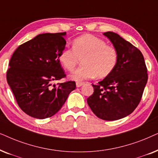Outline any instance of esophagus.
Wrapping results in <instances>:
<instances>
[{
	"label": "esophagus",
	"mask_w": 158,
	"mask_h": 158,
	"mask_svg": "<svg viewBox=\"0 0 158 158\" xmlns=\"http://www.w3.org/2000/svg\"><path fill=\"white\" fill-rule=\"evenodd\" d=\"M85 85V82H81V81H77V83H76V85H77V87H80L81 86H82Z\"/></svg>",
	"instance_id": "obj_1"
}]
</instances>
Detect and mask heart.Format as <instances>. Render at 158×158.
<instances>
[{
    "label": "heart",
    "mask_w": 158,
    "mask_h": 158,
    "mask_svg": "<svg viewBox=\"0 0 158 158\" xmlns=\"http://www.w3.org/2000/svg\"><path fill=\"white\" fill-rule=\"evenodd\" d=\"M58 60L68 71H73L82 61V66L70 75L71 79L81 81L94 77L103 78L110 74L117 64L118 54L103 40L91 35H83L72 42V49H64Z\"/></svg>",
    "instance_id": "1"
}]
</instances>
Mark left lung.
Instances as JSON below:
<instances>
[{
	"instance_id": "8db88e82",
	"label": "left lung",
	"mask_w": 158,
	"mask_h": 158,
	"mask_svg": "<svg viewBox=\"0 0 158 158\" xmlns=\"http://www.w3.org/2000/svg\"><path fill=\"white\" fill-rule=\"evenodd\" d=\"M118 54L117 64L98 85L87 103L97 116L106 121L123 118L133 112L142 99L148 82V69L139 50L112 31L103 33Z\"/></svg>"
}]
</instances>
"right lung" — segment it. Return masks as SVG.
Listing matches in <instances>:
<instances>
[{"label": "right lung", "instance_id": "right-lung-1", "mask_svg": "<svg viewBox=\"0 0 158 158\" xmlns=\"http://www.w3.org/2000/svg\"><path fill=\"white\" fill-rule=\"evenodd\" d=\"M66 32L45 33L19 46L6 73L8 85L19 108L29 116L44 119L61 108L75 81L52 85L66 77L58 60L66 46Z\"/></svg>", "mask_w": 158, "mask_h": 158}]
</instances>
